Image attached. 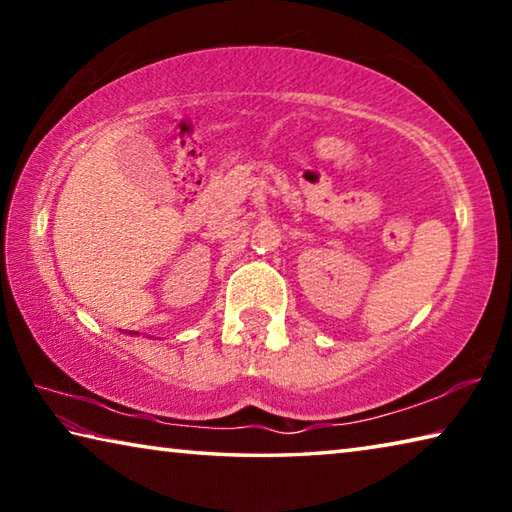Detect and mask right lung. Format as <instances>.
I'll list each match as a JSON object with an SVG mask.
<instances>
[{"instance_id":"right-lung-1","label":"right lung","mask_w":512,"mask_h":512,"mask_svg":"<svg viewBox=\"0 0 512 512\" xmlns=\"http://www.w3.org/2000/svg\"><path fill=\"white\" fill-rule=\"evenodd\" d=\"M131 334H133V332H131Z\"/></svg>"}]
</instances>
